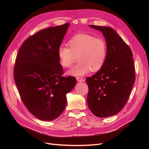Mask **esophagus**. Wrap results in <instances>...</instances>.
<instances>
[{"label": "esophagus", "mask_w": 149, "mask_h": 149, "mask_svg": "<svg viewBox=\"0 0 149 149\" xmlns=\"http://www.w3.org/2000/svg\"><path fill=\"white\" fill-rule=\"evenodd\" d=\"M76 79H77L78 81L79 82H81V81H84V79L82 78H79V77H76Z\"/></svg>", "instance_id": "esophagus-1"}]
</instances>
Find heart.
Returning a JSON list of instances; mask_svg holds the SVG:
<instances>
[{"instance_id":"heart-1","label":"heart","mask_w":149,"mask_h":149,"mask_svg":"<svg viewBox=\"0 0 149 149\" xmlns=\"http://www.w3.org/2000/svg\"><path fill=\"white\" fill-rule=\"evenodd\" d=\"M69 48L61 45L58 49L60 65L70 68L78 56V63L68 71L74 76H81L91 70L95 72L101 70L104 65L107 54L106 42L89 34H78L68 42Z\"/></svg>"}]
</instances>
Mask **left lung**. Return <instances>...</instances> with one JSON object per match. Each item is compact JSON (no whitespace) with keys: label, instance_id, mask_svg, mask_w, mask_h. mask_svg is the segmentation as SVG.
<instances>
[{"label":"left lung","instance_id":"8db88e82","mask_svg":"<svg viewBox=\"0 0 149 149\" xmlns=\"http://www.w3.org/2000/svg\"><path fill=\"white\" fill-rule=\"evenodd\" d=\"M89 26L102 33L107 54L102 68L86 79L89 88L87 102L94 115L107 118L119 112L130 96L136 79L133 55L129 47L112 28Z\"/></svg>","mask_w":149,"mask_h":149}]
</instances>
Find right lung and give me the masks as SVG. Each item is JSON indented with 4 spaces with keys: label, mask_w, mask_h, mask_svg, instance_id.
I'll list each match as a JSON object with an SVG mask.
<instances>
[{
    "label": "right lung",
    "mask_w": 149,
    "mask_h": 149,
    "mask_svg": "<svg viewBox=\"0 0 149 149\" xmlns=\"http://www.w3.org/2000/svg\"><path fill=\"white\" fill-rule=\"evenodd\" d=\"M69 23L40 30L22 44L16 58L14 80L22 101L40 120L58 118L66 106V94L74 87L73 76L63 77L58 49Z\"/></svg>",
    "instance_id": "obj_1"
}]
</instances>
